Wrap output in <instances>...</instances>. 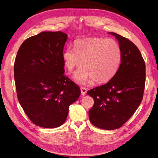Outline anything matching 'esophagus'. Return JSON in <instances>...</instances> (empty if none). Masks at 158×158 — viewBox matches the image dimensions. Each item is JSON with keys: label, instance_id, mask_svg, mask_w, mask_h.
<instances>
[{"label": "esophagus", "instance_id": "obj_1", "mask_svg": "<svg viewBox=\"0 0 158 158\" xmlns=\"http://www.w3.org/2000/svg\"><path fill=\"white\" fill-rule=\"evenodd\" d=\"M80 90H81V93H82V94H83V95L86 94V92H87V89L85 88H84V87H81Z\"/></svg>", "mask_w": 158, "mask_h": 158}]
</instances>
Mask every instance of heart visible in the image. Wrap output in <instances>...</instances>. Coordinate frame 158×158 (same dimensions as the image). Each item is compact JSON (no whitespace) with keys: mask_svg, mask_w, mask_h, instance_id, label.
I'll return each mask as SVG.
<instances>
[{"mask_svg":"<svg viewBox=\"0 0 158 158\" xmlns=\"http://www.w3.org/2000/svg\"><path fill=\"white\" fill-rule=\"evenodd\" d=\"M74 48L65 49L62 57L69 73H73L80 64L83 66L74 76L79 84H85L94 80L96 84L106 83L120 67L122 52L115 40L103 37L79 39L74 41Z\"/></svg>","mask_w":158,"mask_h":158,"instance_id":"obj_1","label":"heart"}]
</instances>
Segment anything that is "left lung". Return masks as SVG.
<instances>
[{
  "mask_svg": "<svg viewBox=\"0 0 158 158\" xmlns=\"http://www.w3.org/2000/svg\"><path fill=\"white\" fill-rule=\"evenodd\" d=\"M109 33L115 37L120 45V67L107 84L88 91L87 94L94 99L89 111L90 122L99 128L114 130L121 127L140 106L145 87L146 66L132 42L116 33Z\"/></svg>",
  "mask_w": 158,
  "mask_h": 158,
  "instance_id": "1",
  "label": "left lung"
}]
</instances>
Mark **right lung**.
I'll use <instances>...</instances> for the list:
<instances>
[{
    "label": "right lung",
    "mask_w": 158,
    "mask_h": 158,
    "mask_svg": "<svg viewBox=\"0 0 158 158\" xmlns=\"http://www.w3.org/2000/svg\"><path fill=\"white\" fill-rule=\"evenodd\" d=\"M67 37L62 31H43L23 41L17 52L14 73L18 101L41 127L63 125L81 94L64 76L62 54Z\"/></svg>",
    "instance_id": "obj_1"
}]
</instances>
